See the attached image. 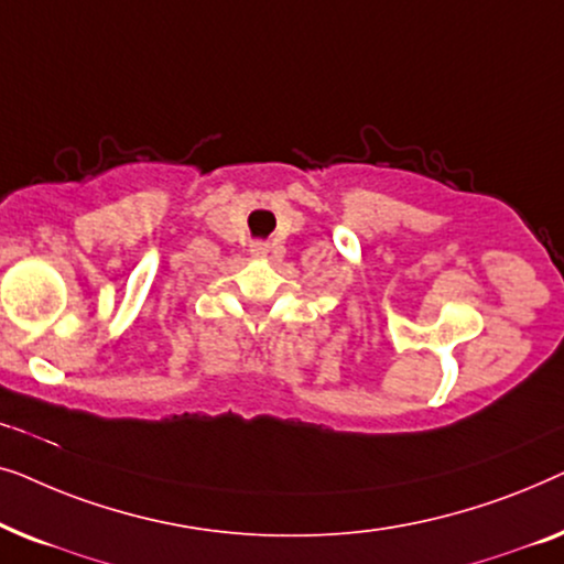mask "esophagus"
Listing matches in <instances>:
<instances>
[{"label":"esophagus","instance_id":"esophagus-1","mask_svg":"<svg viewBox=\"0 0 564 564\" xmlns=\"http://www.w3.org/2000/svg\"><path fill=\"white\" fill-rule=\"evenodd\" d=\"M267 251H269L267 243H253V246H251L253 257H267Z\"/></svg>","mask_w":564,"mask_h":564}]
</instances>
